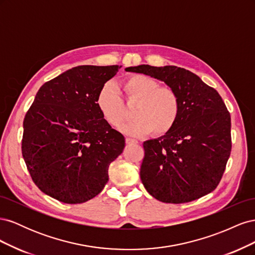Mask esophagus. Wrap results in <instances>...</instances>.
Masks as SVG:
<instances>
[{
	"label": "esophagus",
	"mask_w": 255,
	"mask_h": 255,
	"mask_svg": "<svg viewBox=\"0 0 255 255\" xmlns=\"http://www.w3.org/2000/svg\"><path fill=\"white\" fill-rule=\"evenodd\" d=\"M126 142H127L128 144H136L138 141H137L136 139H133V138H127Z\"/></svg>",
	"instance_id": "34e87169"
}]
</instances>
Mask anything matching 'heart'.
Here are the masks:
<instances>
[{"label": "heart", "mask_w": 255, "mask_h": 255, "mask_svg": "<svg viewBox=\"0 0 255 255\" xmlns=\"http://www.w3.org/2000/svg\"><path fill=\"white\" fill-rule=\"evenodd\" d=\"M121 92L128 105H134L133 121L121 127V132L133 137H143L154 130L165 135L179 119L181 102L177 92L160 87L157 81L144 74H133L121 83ZM99 112L110 126L118 128L126 119L127 109L117 88L106 84L96 99Z\"/></svg>", "instance_id": "b5f03b06"}]
</instances>
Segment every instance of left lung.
<instances>
[{"mask_svg":"<svg viewBox=\"0 0 255 255\" xmlns=\"http://www.w3.org/2000/svg\"><path fill=\"white\" fill-rule=\"evenodd\" d=\"M164 82L180 97L173 128L143 142L140 179L149 194L165 203H186L212 192L221 180L231 148V116L217 90L176 66L128 67Z\"/></svg>","mask_w":255,"mask_h":255,"instance_id":"obj_1","label":"left lung"}]
</instances>
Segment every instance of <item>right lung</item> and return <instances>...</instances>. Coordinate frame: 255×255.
Listing matches in <instances>:
<instances>
[{
	"label": "right lung",
	"instance_id": "right-lung-1",
	"mask_svg": "<svg viewBox=\"0 0 255 255\" xmlns=\"http://www.w3.org/2000/svg\"><path fill=\"white\" fill-rule=\"evenodd\" d=\"M120 68L78 66L38 90L23 121L22 155L45 195L76 204L103 190L126 139L103 119L96 99Z\"/></svg>",
	"mask_w": 255,
	"mask_h": 255
}]
</instances>
